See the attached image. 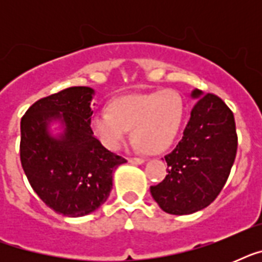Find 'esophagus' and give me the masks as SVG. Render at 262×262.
<instances>
[{
    "label": "esophagus",
    "mask_w": 262,
    "mask_h": 262,
    "mask_svg": "<svg viewBox=\"0 0 262 262\" xmlns=\"http://www.w3.org/2000/svg\"><path fill=\"white\" fill-rule=\"evenodd\" d=\"M127 162H129V163L141 164V163H144V159L143 158H129V159H127Z\"/></svg>",
    "instance_id": "1"
}]
</instances>
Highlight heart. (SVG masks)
Listing matches in <instances>:
<instances>
[{"label":"heart","mask_w":262,"mask_h":262,"mask_svg":"<svg viewBox=\"0 0 262 262\" xmlns=\"http://www.w3.org/2000/svg\"><path fill=\"white\" fill-rule=\"evenodd\" d=\"M185 118V104L170 90L129 95L113 100L110 111L92 114L91 130L108 151H118L129 129L137 149L160 154L171 147Z\"/></svg>","instance_id":"obj_1"}]
</instances>
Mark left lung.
<instances>
[{"instance_id": "obj_1", "label": "left lung", "mask_w": 262, "mask_h": 262, "mask_svg": "<svg viewBox=\"0 0 262 262\" xmlns=\"http://www.w3.org/2000/svg\"><path fill=\"white\" fill-rule=\"evenodd\" d=\"M199 99L174 151L164 156L166 178L151 186L159 207L171 215H190L208 207L227 182L236 156L238 136L232 111L215 94Z\"/></svg>"}]
</instances>
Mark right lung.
Returning <instances> with one entry per match:
<instances>
[{"mask_svg": "<svg viewBox=\"0 0 262 262\" xmlns=\"http://www.w3.org/2000/svg\"><path fill=\"white\" fill-rule=\"evenodd\" d=\"M94 90L71 87L39 99L23 115L20 160L31 187L57 213L88 215L110 195L113 172L126 162L103 147L90 126ZM66 129L50 136L51 120Z\"/></svg>", "mask_w": 262, "mask_h": 262, "instance_id": "right-lung-1", "label": "right lung"}]
</instances>
